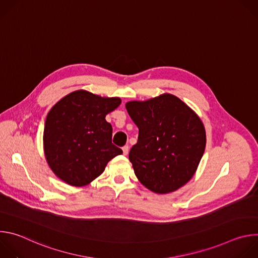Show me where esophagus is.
<instances>
[{"instance_id":"esophagus-1","label":"esophagus","mask_w":258,"mask_h":258,"mask_svg":"<svg viewBox=\"0 0 258 258\" xmlns=\"http://www.w3.org/2000/svg\"><path fill=\"white\" fill-rule=\"evenodd\" d=\"M128 149H130V147H128L127 145H125V146H123V147H122V152H123V155H127V153H128Z\"/></svg>"}]
</instances>
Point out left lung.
<instances>
[{"label": "left lung", "instance_id": "1", "mask_svg": "<svg viewBox=\"0 0 258 258\" xmlns=\"http://www.w3.org/2000/svg\"><path fill=\"white\" fill-rule=\"evenodd\" d=\"M127 112L139 128L130 161L144 187L168 194L193 177L206 145L205 127L193 109L171 94L130 101Z\"/></svg>", "mask_w": 258, "mask_h": 258}]
</instances>
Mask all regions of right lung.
Masks as SVG:
<instances>
[{"mask_svg": "<svg viewBox=\"0 0 258 258\" xmlns=\"http://www.w3.org/2000/svg\"><path fill=\"white\" fill-rule=\"evenodd\" d=\"M120 103L118 97L79 90L51 108L43 141L47 163L57 177L70 186L89 185L122 153L112 144V126L105 119Z\"/></svg>", "mask_w": 258, "mask_h": 258, "instance_id": "add662e5", "label": "right lung"}]
</instances>
